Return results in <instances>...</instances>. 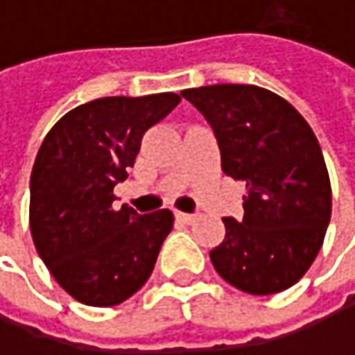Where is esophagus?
<instances>
[{"instance_id": "obj_1", "label": "esophagus", "mask_w": 355, "mask_h": 355, "mask_svg": "<svg viewBox=\"0 0 355 355\" xmlns=\"http://www.w3.org/2000/svg\"><path fill=\"white\" fill-rule=\"evenodd\" d=\"M175 218H177V222H180V224H193L195 222V216L193 214H184V211H177Z\"/></svg>"}]
</instances>
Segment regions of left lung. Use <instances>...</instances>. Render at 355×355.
Listing matches in <instances>:
<instances>
[{
  "mask_svg": "<svg viewBox=\"0 0 355 355\" xmlns=\"http://www.w3.org/2000/svg\"><path fill=\"white\" fill-rule=\"evenodd\" d=\"M180 94L211 125L222 171L247 182L245 216L224 218L226 239L209 250L216 271L252 296L288 290L317 259L331 220V182L311 125L259 86L216 84Z\"/></svg>",
  "mask_w": 355,
  "mask_h": 355,
  "instance_id": "1",
  "label": "left lung"
}]
</instances>
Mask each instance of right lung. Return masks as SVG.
Here are the masks:
<instances>
[{"label":"right lung","instance_id":"1","mask_svg":"<svg viewBox=\"0 0 355 355\" xmlns=\"http://www.w3.org/2000/svg\"><path fill=\"white\" fill-rule=\"evenodd\" d=\"M180 103L175 92L108 96L63 114L31 177V232L57 284L88 306H116L152 275L171 209H112V189L135 164L144 133Z\"/></svg>","mask_w":355,"mask_h":355}]
</instances>
